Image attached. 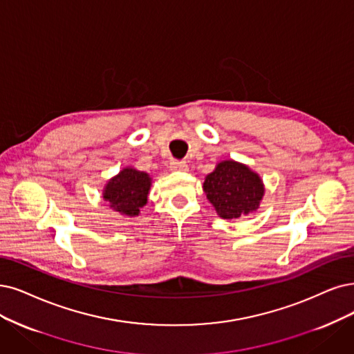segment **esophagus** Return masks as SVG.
I'll return each mask as SVG.
<instances>
[{
	"mask_svg": "<svg viewBox=\"0 0 354 354\" xmlns=\"http://www.w3.org/2000/svg\"><path fill=\"white\" fill-rule=\"evenodd\" d=\"M169 167L172 170H178V172H187L188 170V165L184 160H172L170 162Z\"/></svg>",
	"mask_w": 354,
	"mask_h": 354,
	"instance_id": "obj_1",
	"label": "esophagus"
}]
</instances>
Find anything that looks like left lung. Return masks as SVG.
Instances as JSON below:
<instances>
[{
	"label": "left lung",
	"mask_w": 354,
	"mask_h": 354,
	"mask_svg": "<svg viewBox=\"0 0 354 354\" xmlns=\"http://www.w3.org/2000/svg\"><path fill=\"white\" fill-rule=\"evenodd\" d=\"M204 192L221 218H238L255 212L263 200L264 185L257 174L241 163L225 160L204 180Z\"/></svg>",
	"instance_id": "1"
}]
</instances>
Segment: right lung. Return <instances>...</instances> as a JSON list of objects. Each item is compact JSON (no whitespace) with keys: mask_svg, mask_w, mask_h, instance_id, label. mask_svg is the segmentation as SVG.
Returning a JSON list of instances; mask_svg holds the SVG:
<instances>
[{"mask_svg":"<svg viewBox=\"0 0 354 354\" xmlns=\"http://www.w3.org/2000/svg\"><path fill=\"white\" fill-rule=\"evenodd\" d=\"M151 179L146 172L127 167L108 182L103 198L118 213L129 217L138 216L140 208L147 203Z\"/></svg>","mask_w":354,"mask_h":354,"instance_id":"1","label":"right lung"}]
</instances>
